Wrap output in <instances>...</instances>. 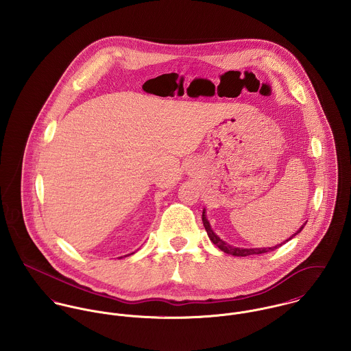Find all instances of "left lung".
Masks as SVG:
<instances>
[{
	"instance_id": "left-lung-1",
	"label": "left lung",
	"mask_w": 351,
	"mask_h": 351,
	"mask_svg": "<svg viewBox=\"0 0 351 351\" xmlns=\"http://www.w3.org/2000/svg\"><path fill=\"white\" fill-rule=\"evenodd\" d=\"M202 223H204L205 231H206V234H208L210 242H212L213 245H216L220 250L224 251L226 254H231V255H235V256H247V255H252V254H263V252L276 250V249H278L280 246H282L285 242H289L292 238H295V237L300 232L301 230L304 228V226L306 224V223H305L296 234H293V235H292L289 239H287L284 243L277 245V246H274V247H267V249H241V247H234V246H231V245H227L226 242H223V241L212 231V228H210V226H209V221H208L206 217H205V210L202 212Z\"/></svg>"
}]
</instances>
